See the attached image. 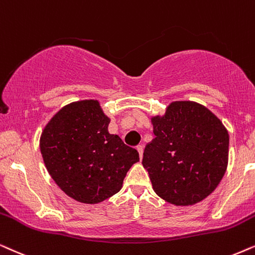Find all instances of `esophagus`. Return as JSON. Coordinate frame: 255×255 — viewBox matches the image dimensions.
Segmentation results:
<instances>
[{
	"label": "esophagus",
	"instance_id": "obj_1",
	"mask_svg": "<svg viewBox=\"0 0 255 255\" xmlns=\"http://www.w3.org/2000/svg\"><path fill=\"white\" fill-rule=\"evenodd\" d=\"M136 149L138 151V155H140V158H142V156H143V145H137Z\"/></svg>",
	"mask_w": 255,
	"mask_h": 255
}]
</instances>
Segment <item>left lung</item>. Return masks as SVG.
<instances>
[{"label": "left lung", "instance_id": "left-lung-1", "mask_svg": "<svg viewBox=\"0 0 255 255\" xmlns=\"http://www.w3.org/2000/svg\"><path fill=\"white\" fill-rule=\"evenodd\" d=\"M151 124L155 138L145 145L142 164L154 191L177 206L203 201L227 168L230 137L222 121L202 105L175 101Z\"/></svg>", "mask_w": 255, "mask_h": 255}]
</instances>
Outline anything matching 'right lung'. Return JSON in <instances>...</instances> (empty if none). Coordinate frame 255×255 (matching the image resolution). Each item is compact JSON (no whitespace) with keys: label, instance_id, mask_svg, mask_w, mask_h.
<instances>
[{"label":"right lung","instance_id":"obj_1","mask_svg":"<svg viewBox=\"0 0 255 255\" xmlns=\"http://www.w3.org/2000/svg\"><path fill=\"white\" fill-rule=\"evenodd\" d=\"M110 118L98 100L66 105L40 136V152L56 184L85 204H97L119 192L126 174L138 162L136 149L108 133Z\"/></svg>","mask_w":255,"mask_h":255}]
</instances>
